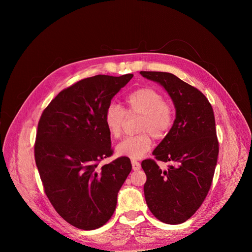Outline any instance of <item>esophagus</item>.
Instances as JSON below:
<instances>
[{
    "mask_svg": "<svg viewBox=\"0 0 252 252\" xmlns=\"http://www.w3.org/2000/svg\"><path fill=\"white\" fill-rule=\"evenodd\" d=\"M131 165H132V169H133V170H138V169H140V163H139L137 160L132 159V160H131Z\"/></svg>",
    "mask_w": 252,
    "mask_h": 252,
    "instance_id": "34e87169",
    "label": "esophagus"
}]
</instances>
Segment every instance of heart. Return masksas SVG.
<instances>
[{"mask_svg":"<svg viewBox=\"0 0 252 252\" xmlns=\"http://www.w3.org/2000/svg\"><path fill=\"white\" fill-rule=\"evenodd\" d=\"M126 112L129 116H140L139 134L123 139L117 147L119 156L138 159L145 156L156 139L164 138L174 123V107L163 99L162 94L152 87H145L131 92L125 99ZM126 112L118 104L107 106L104 123L112 136L118 138L123 133Z\"/></svg>","mask_w":252,"mask_h":252,"instance_id":"heart-1","label":"heart"}]
</instances>
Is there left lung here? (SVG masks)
<instances>
[{
  "instance_id": "obj_1",
  "label": "left lung",
  "mask_w": 252,
  "mask_h": 252,
  "mask_svg": "<svg viewBox=\"0 0 252 252\" xmlns=\"http://www.w3.org/2000/svg\"><path fill=\"white\" fill-rule=\"evenodd\" d=\"M139 74L160 84L176 110L170 131L153 153L155 159L142 160L141 167L147 174L143 191L151 212L164 223L179 224L200 207L212 184L220 151L213 110L200 91L172 74ZM157 160L171 164L162 170Z\"/></svg>"
}]
</instances>
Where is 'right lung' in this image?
Here are the masks:
<instances>
[{"label": "right lung", "mask_w": 252, "mask_h": 252, "mask_svg": "<svg viewBox=\"0 0 252 252\" xmlns=\"http://www.w3.org/2000/svg\"><path fill=\"white\" fill-rule=\"evenodd\" d=\"M133 77L97 75L63 90L44 110L34 141V160L46 195L69 224L93 230L110 220L130 159L113 156L104 113Z\"/></svg>", "instance_id": "1"}]
</instances>
